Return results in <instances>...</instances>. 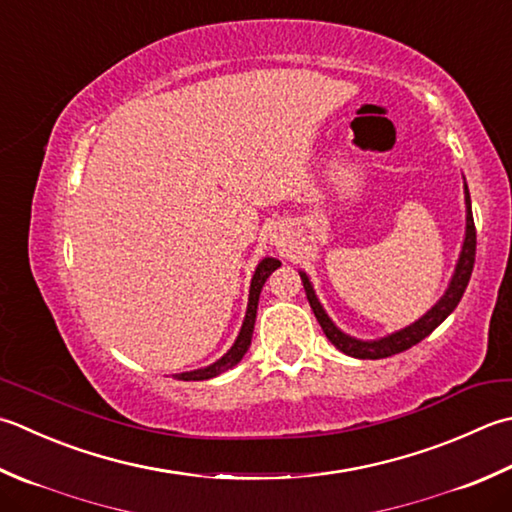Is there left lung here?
<instances>
[{"label":"left lung","instance_id":"1","mask_svg":"<svg viewBox=\"0 0 512 512\" xmlns=\"http://www.w3.org/2000/svg\"><path fill=\"white\" fill-rule=\"evenodd\" d=\"M464 197H466V237H464V244H462V253H459V259H457L455 275H453V279H450L446 293L442 295V299H439V302L433 308L428 310L424 317H419L415 324L397 330V333H393V335L382 337V339H373V342H362V339H355V337L342 333V330H339L333 322H330L326 310L322 308V304H319V299L315 295L313 284H310L308 275L299 270V277H302L308 304H310V308H313L317 322H319V326H322L324 335L328 337L330 344L342 350L344 355L357 357V359H384V357H390V355L404 353V350H408L410 346L419 344L424 337L433 333V330L439 324H442L450 313H453V310L459 304V299H462V295H464L468 282H470V275H473L475 248H477L473 208H470V193H468L466 184H464Z\"/></svg>","mask_w":512,"mask_h":512}]
</instances>
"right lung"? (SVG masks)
<instances>
[{"mask_svg": "<svg viewBox=\"0 0 512 512\" xmlns=\"http://www.w3.org/2000/svg\"><path fill=\"white\" fill-rule=\"evenodd\" d=\"M282 266V262L275 257H264L262 262L257 264L255 268V275L250 279V295H248V308H246V317H244V324L242 330H239V335L235 339V344L230 346L228 353L217 359L215 364H210L206 368H197V370H190V373H182L177 375V379H184V382H202V379H210V377H217L222 375L224 370L233 368L235 364L242 362V357L246 355V350L250 346V339H253V328H255V317H257V302H259V293H262V288L266 284L268 275L273 273L275 268Z\"/></svg>", "mask_w": 512, "mask_h": 512, "instance_id": "add662e5", "label": "right lung"}]
</instances>
